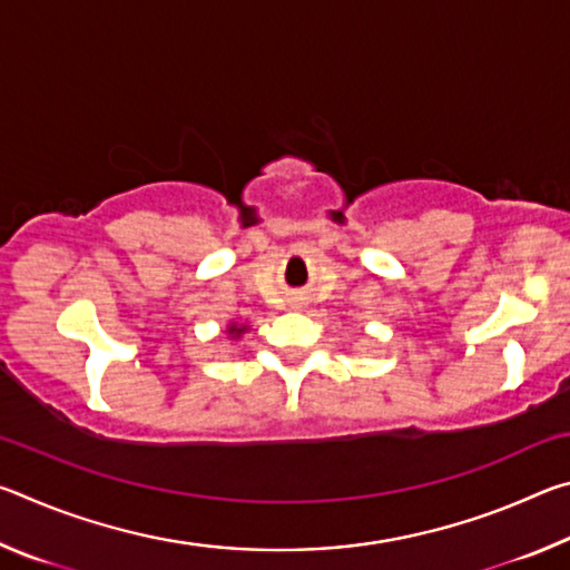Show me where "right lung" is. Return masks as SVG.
I'll return each instance as SVG.
<instances>
[{"mask_svg": "<svg viewBox=\"0 0 570 570\" xmlns=\"http://www.w3.org/2000/svg\"><path fill=\"white\" fill-rule=\"evenodd\" d=\"M246 332H248V324H238V322L226 324V334L230 336V340H240Z\"/></svg>", "mask_w": 570, "mask_h": 570, "instance_id": "right-lung-1", "label": "right lung"}]
</instances>
